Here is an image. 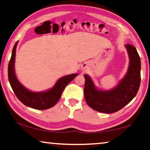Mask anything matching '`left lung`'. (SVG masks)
Listing matches in <instances>:
<instances>
[{
    "label": "left lung",
    "mask_w": 150,
    "mask_h": 150,
    "mask_svg": "<svg viewBox=\"0 0 150 150\" xmlns=\"http://www.w3.org/2000/svg\"><path fill=\"white\" fill-rule=\"evenodd\" d=\"M130 64L128 72L118 86L110 91L95 88L88 75H84L85 100L89 107L102 113H113L128 104L137 94L141 82V61L137 50L131 44L125 45Z\"/></svg>",
    "instance_id": "left-lung-1"
}]
</instances>
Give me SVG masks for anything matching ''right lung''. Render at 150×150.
<instances>
[{"label": "right lung", "instance_id": "add662e5", "mask_svg": "<svg viewBox=\"0 0 150 150\" xmlns=\"http://www.w3.org/2000/svg\"><path fill=\"white\" fill-rule=\"evenodd\" d=\"M17 42L13 48L12 54L8 66V77L13 91L17 98L25 106L37 110H46L52 108L57 103L65 87L77 74H71L61 78L50 90L44 92H33L22 86L18 81L14 70L15 51Z\"/></svg>", "mask_w": 150, "mask_h": 150}]
</instances>
